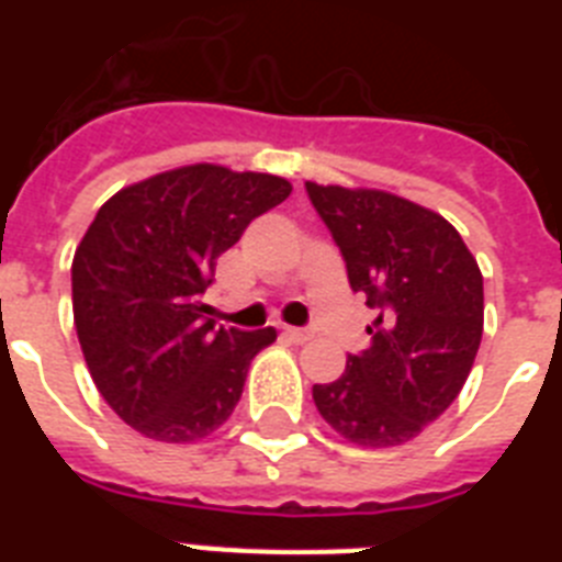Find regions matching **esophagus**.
Returning a JSON list of instances; mask_svg holds the SVG:
<instances>
[{"label":"esophagus","instance_id":"esophagus-1","mask_svg":"<svg viewBox=\"0 0 562 562\" xmlns=\"http://www.w3.org/2000/svg\"><path fill=\"white\" fill-rule=\"evenodd\" d=\"M282 335H285V338L294 344L312 341V333H306V329H297V326H285V329H282Z\"/></svg>","mask_w":562,"mask_h":562}]
</instances>
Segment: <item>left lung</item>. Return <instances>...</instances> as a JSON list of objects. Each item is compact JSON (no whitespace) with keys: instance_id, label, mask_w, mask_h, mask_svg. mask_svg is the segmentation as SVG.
I'll return each mask as SVG.
<instances>
[{"instance_id":"1","label":"left lung","mask_w":562,"mask_h":562,"mask_svg":"<svg viewBox=\"0 0 562 562\" xmlns=\"http://www.w3.org/2000/svg\"><path fill=\"white\" fill-rule=\"evenodd\" d=\"M341 247L350 289L379 308L370 347L341 379L315 384L321 417L364 449L408 443L435 423L472 370L484 333V277L437 212L379 189L306 183Z\"/></svg>"}]
</instances>
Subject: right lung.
Masks as SVG:
<instances>
[{
	"instance_id": "right-lung-1",
	"label": "right lung",
	"mask_w": 562,
	"mask_h": 562,
	"mask_svg": "<svg viewBox=\"0 0 562 562\" xmlns=\"http://www.w3.org/2000/svg\"><path fill=\"white\" fill-rule=\"evenodd\" d=\"M289 194L277 175L198 162L95 212L72 259L75 329L99 393L139 435L192 443L233 414L277 329H215L201 294L215 259Z\"/></svg>"
}]
</instances>
